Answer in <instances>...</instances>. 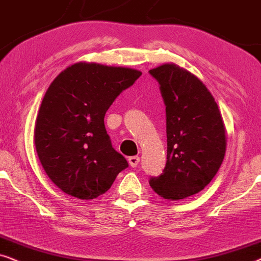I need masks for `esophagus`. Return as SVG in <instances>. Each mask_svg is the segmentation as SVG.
Returning a JSON list of instances; mask_svg holds the SVG:
<instances>
[{"label":"esophagus","instance_id":"esophagus-1","mask_svg":"<svg viewBox=\"0 0 261 261\" xmlns=\"http://www.w3.org/2000/svg\"><path fill=\"white\" fill-rule=\"evenodd\" d=\"M127 160H128V163H130V166L134 167V168L135 167H137V165L141 161V159L138 158V156H130Z\"/></svg>","mask_w":261,"mask_h":261}]
</instances>
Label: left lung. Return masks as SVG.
Returning a JSON list of instances; mask_svg holds the SVG:
<instances>
[{
  "instance_id": "1",
  "label": "left lung",
  "mask_w": 261,
  "mask_h": 261,
  "mask_svg": "<svg viewBox=\"0 0 261 261\" xmlns=\"http://www.w3.org/2000/svg\"><path fill=\"white\" fill-rule=\"evenodd\" d=\"M166 105L167 162L151 176V189L165 199L193 196L209 184L223 162L227 138L214 96L199 79L173 63L149 70Z\"/></svg>"
}]
</instances>
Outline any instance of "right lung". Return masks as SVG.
<instances>
[{
    "label": "right lung",
    "mask_w": 261,
    "mask_h": 261,
    "mask_svg": "<svg viewBox=\"0 0 261 261\" xmlns=\"http://www.w3.org/2000/svg\"><path fill=\"white\" fill-rule=\"evenodd\" d=\"M141 75L130 68L80 62L48 87L37 117L34 144L44 171L64 193L94 199L128 167L113 149L103 118Z\"/></svg>",
    "instance_id": "1"
}]
</instances>
